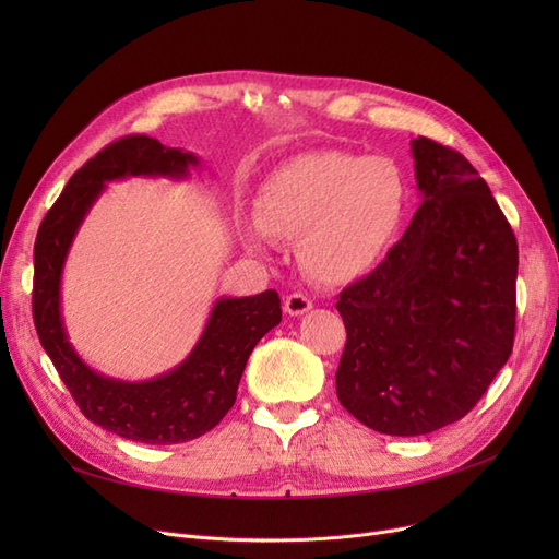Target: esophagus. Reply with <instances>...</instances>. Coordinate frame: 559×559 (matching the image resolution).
<instances>
[{
    "label": "esophagus",
    "mask_w": 559,
    "mask_h": 559,
    "mask_svg": "<svg viewBox=\"0 0 559 559\" xmlns=\"http://www.w3.org/2000/svg\"><path fill=\"white\" fill-rule=\"evenodd\" d=\"M310 308H312V301H310L306 295H299V292H295V295L285 297V301H283V310H285L287 314H292V317H301V314H306Z\"/></svg>",
    "instance_id": "34e87169"
}]
</instances>
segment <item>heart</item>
I'll use <instances>...</instances> for the list:
<instances>
[{
	"instance_id": "heart-1",
	"label": "heart",
	"mask_w": 559,
	"mask_h": 559,
	"mask_svg": "<svg viewBox=\"0 0 559 559\" xmlns=\"http://www.w3.org/2000/svg\"><path fill=\"white\" fill-rule=\"evenodd\" d=\"M409 188L385 156L306 152L278 165L255 194V217L240 222L249 249L297 240L304 272L346 285L373 272L403 230Z\"/></svg>"
}]
</instances>
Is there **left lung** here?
I'll return each instance as SVG.
<instances>
[{
    "instance_id": "obj_1",
    "label": "left lung",
    "mask_w": 559,
    "mask_h": 559,
    "mask_svg": "<svg viewBox=\"0 0 559 559\" xmlns=\"http://www.w3.org/2000/svg\"><path fill=\"white\" fill-rule=\"evenodd\" d=\"M419 209L378 267L337 301L346 346L337 399L383 435H428L462 419L514 344L516 238L462 154L409 142Z\"/></svg>"
}]
</instances>
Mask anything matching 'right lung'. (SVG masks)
<instances>
[{"instance_id":"1","label":"right lung","mask_w":559,"mask_h":559,"mask_svg":"<svg viewBox=\"0 0 559 559\" xmlns=\"http://www.w3.org/2000/svg\"><path fill=\"white\" fill-rule=\"evenodd\" d=\"M197 167L192 152L154 138L117 140L74 171L45 215L34 247V321L43 348L87 419L142 444H181L213 430L235 403L253 346L283 317L276 289L219 297L188 358L138 383L104 376L76 354L63 324L61 283L85 215L110 181L131 176L186 181Z\"/></svg>"}]
</instances>
